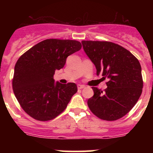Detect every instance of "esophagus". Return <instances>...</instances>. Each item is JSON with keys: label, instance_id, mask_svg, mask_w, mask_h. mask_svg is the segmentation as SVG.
<instances>
[{"label": "esophagus", "instance_id": "34e87169", "mask_svg": "<svg viewBox=\"0 0 153 153\" xmlns=\"http://www.w3.org/2000/svg\"><path fill=\"white\" fill-rule=\"evenodd\" d=\"M78 89H84V88H85V86L82 85V84H78Z\"/></svg>", "mask_w": 153, "mask_h": 153}]
</instances>
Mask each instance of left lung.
Listing matches in <instances>:
<instances>
[{
  "instance_id": "left-lung-1",
  "label": "left lung",
  "mask_w": 153,
  "mask_h": 153,
  "mask_svg": "<svg viewBox=\"0 0 153 153\" xmlns=\"http://www.w3.org/2000/svg\"><path fill=\"white\" fill-rule=\"evenodd\" d=\"M83 49L96 68L97 75L107 79L102 91L92 87L87 104L94 115L115 121L127 114L142 92L143 79L138 60L125 48L108 41H82Z\"/></svg>"
}]
</instances>
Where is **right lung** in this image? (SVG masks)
<instances>
[{"label":"right lung","instance_id":"1","mask_svg":"<svg viewBox=\"0 0 153 153\" xmlns=\"http://www.w3.org/2000/svg\"><path fill=\"white\" fill-rule=\"evenodd\" d=\"M74 40L47 39L21 55L15 66L12 88L24 111L38 121H49L61 113L78 91L75 83L55 82V70L64 67L67 58L80 50Z\"/></svg>","mask_w":153,"mask_h":153}]
</instances>
